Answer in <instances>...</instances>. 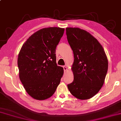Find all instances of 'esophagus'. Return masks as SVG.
<instances>
[{"label":"esophagus","mask_w":121,"mask_h":121,"mask_svg":"<svg viewBox=\"0 0 121 121\" xmlns=\"http://www.w3.org/2000/svg\"><path fill=\"white\" fill-rule=\"evenodd\" d=\"M63 68H64V70L65 72L67 71V67L66 66H64V67H63Z\"/></svg>","instance_id":"obj_1"}]
</instances>
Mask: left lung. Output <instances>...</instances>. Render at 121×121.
Returning <instances> with one entry per match:
<instances>
[{"label": "left lung", "mask_w": 121, "mask_h": 121, "mask_svg": "<svg viewBox=\"0 0 121 121\" xmlns=\"http://www.w3.org/2000/svg\"><path fill=\"white\" fill-rule=\"evenodd\" d=\"M68 42L73 52L71 69L73 82L68 89L75 98H91L103 85L108 69L107 55L100 43L91 34L79 28H67Z\"/></svg>", "instance_id": "8db88e82"}]
</instances>
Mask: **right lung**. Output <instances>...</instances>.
I'll return each instance as SVG.
<instances>
[{
  "label": "right lung",
  "instance_id": "add662e5",
  "mask_svg": "<svg viewBox=\"0 0 121 121\" xmlns=\"http://www.w3.org/2000/svg\"><path fill=\"white\" fill-rule=\"evenodd\" d=\"M64 30L59 27L41 29L29 37L19 52V79L35 99L50 98L60 84L64 68L57 66L55 51Z\"/></svg>",
  "mask_w": 121,
  "mask_h": 121
}]
</instances>
